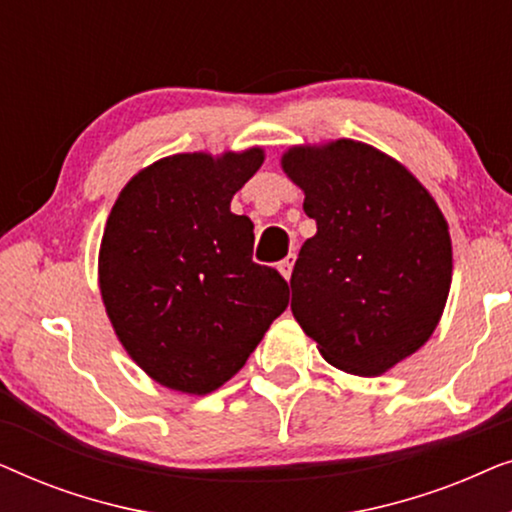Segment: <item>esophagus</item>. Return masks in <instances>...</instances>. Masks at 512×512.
<instances>
[{
	"instance_id": "esophagus-1",
	"label": "esophagus",
	"mask_w": 512,
	"mask_h": 512,
	"mask_svg": "<svg viewBox=\"0 0 512 512\" xmlns=\"http://www.w3.org/2000/svg\"><path fill=\"white\" fill-rule=\"evenodd\" d=\"M293 263H296V254H289V256H286V258H284V261H279V265H277V268H279V272H282V275H284L286 279H289V277H291Z\"/></svg>"
}]
</instances>
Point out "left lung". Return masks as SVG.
I'll return each instance as SVG.
<instances>
[{"label": "left lung", "mask_w": 512, "mask_h": 512, "mask_svg": "<svg viewBox=\"0 0 512 512\" xmlns=\"http://www.w3.org/2000/svg\"><path fill=\"white\" fill-rule=\"evenodd\" d=\"M284 172L317 235L300 249L291 310L331 366L380 375L431 338L452 282L447 223L426 188L373 146H296Z\"/></svg>", "instance_id": "1"}]
</instances>
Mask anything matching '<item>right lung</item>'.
<instances>
[{"label":"right lung","mask_w":512,"mask_h":512,"mask_svg":"<svg viewBox=\"0 0 512 512\" xmlns=\"http://www.w3.org/2000/svg\"><path fill=\"white\" fill-rule=\"evenodd\" d=\"M261 149L179 153L123 188L100 249V291L114 331L163 387L209 394L228 382L289 305V284L251 261L254 223L230 200Z\"/></svg>","instance_id":"right-lung-1"}]
</instances>
